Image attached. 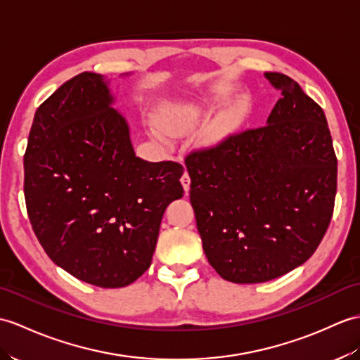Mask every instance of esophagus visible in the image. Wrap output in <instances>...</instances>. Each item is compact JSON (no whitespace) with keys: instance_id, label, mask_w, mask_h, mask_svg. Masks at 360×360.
Returning <instances> with one entry per match:
<instances>
[{"instance_id":"34e87169","label":"esophagus","mask_w":360,"mask_h":360,"mask_svg":"<svg viewBox=\"0 0 360 360\" xmlns=\"http://www.w3.org/2000/svg\"><path fill=\"white\" fill-rule=\"evenodd\" d=\"M181 182H182V186H184V190H186V193L187 191L190 190V174L187 173V172H184V174H182V178H181Z\"/></svg>"}]
</instances>
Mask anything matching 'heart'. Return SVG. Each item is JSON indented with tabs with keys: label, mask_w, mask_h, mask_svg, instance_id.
<instances>
[{
	"label": "heart",
	"mask_w": 360,
	"mask_h": 360,
	"mask_svg": "<svg viewBox=\"0 0 360 360\" xmlns=\"http://www.w3.org/2000/svg\"><path fill=\"white\" fill-rule=\"evenodd\" d=\"M244 112V104H238L235 108V115H240ZM195 118V110L191 107H178L167 110L161 115V125L162 129L170 133H181L186 130ZM158 136H161V133H156Z\"/></svg>",
	"instance_id": "b5f03b06"
}]
</instances>
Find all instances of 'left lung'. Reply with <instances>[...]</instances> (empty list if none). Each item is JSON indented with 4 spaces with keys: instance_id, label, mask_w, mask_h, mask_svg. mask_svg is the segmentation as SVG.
<instances>
[{
    "instance_id": "left-lung-1",
    "label": "left lung",
    "mask_w": 360,
    "mask_h": 360,
    "mask_svg": "<svg viewBox=\"0 0 360 360\" xmlns=\"http://www.w3.org/2000/svg\"><path fill=\"white\" fill-rule=\"evenodd\" d=\"M265 78L282 94L266 125L186 156L204 253L235 283L271 281L310 259L336 198L338 160L321 105L287 75Z\"/></svg>"
}]
</instances>
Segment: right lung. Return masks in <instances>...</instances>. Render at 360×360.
Listing matches in <instances>:
<instances>
[{
  "label": "right lung",
  "mask_w": 360,
  "mask_h": 360,
  "mask_svg": "<svg viewBox=\"0 0 360 360\" xmlns=\"http://www.w3.org/2000/svg\"><path fill=\"white\" fill-rule=\"evenodd\" d=\"M104 78L82 72L38 107L24 153L32 229L52 261L101 288L135 282L152 264L184 167L133 152Z\"/></svg>",
  "instance_id": "obj_1"
}]
</instances>
